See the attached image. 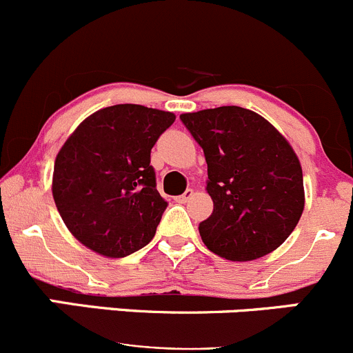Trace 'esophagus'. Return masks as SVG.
Masks as SVG:
<instances>
[{
	"instance_id": "obj_1",
	"label": "esophagus",
	"mask_w": 353,
	"mask_h": 353,
	"mask_svg": "<svg viewBox=\"0 0 353 353\" xmlns=\"http://www.w3.org/2000/svg\"><path fill=\"white\" fill-rule=\"evenodd\" d=\"M192 197H194V190H192V188H187V190H185L183 194L178 195L175 201H176L178 203H187L188 201H190Z\"/></svg>"
}]
</instances>
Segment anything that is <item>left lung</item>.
Wrapping results in <instances>:
<instances>
[{
    "label": "left lung",
    "instance_id": "1",
    "mask_svg": "<svg viewBox=\"0 0 353 353\" xmlns=\"http://www.w3.org/2000/svg\"><path fill=\"white\" fill-rule=\"evenodd\" d=\"M207 163L214 210L199 224L216 255L248 261L282 245L304 210L303 170L285 137L248 108L181 114Z\"/></svg>",
    "mask_w": 353,
    "mask_h": 353
}]
</instances>
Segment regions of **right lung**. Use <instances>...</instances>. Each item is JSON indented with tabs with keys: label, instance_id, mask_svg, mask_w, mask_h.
Listing matches in <instances>:
<instances>
[{
	"label": "right lung",
	"instance_id": "right-lung-1",
	"mask_svg": "<svg viewBox=\"0 0 353 353\" xmlns=\"http://www.w3.org/2000/svg\"><path fill=\"white\" fill-rule=\"evenodd\" d=\"M172 112L122 103L85 119L57 152L52 197L68 230L103 256L146 246L168 202L156 190L151 150Z\"/></svg>",
	"mask_w": 353,
	"mask_h": 353
}]
</instances>
